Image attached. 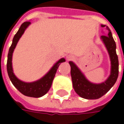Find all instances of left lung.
I'll use <instances>...</instances> for the list:
<instances>
[{"label":"left lung","instance_id":"1","mask_svg":"<svg viewBox=\"0 0 124 124\" xmlns=\"http://www.w3.org/2000/svg\"><path fill=\"white\" fill-rule=\"evenodd\" d=\"M31 24V22H29V21L23 23L22 25L20 26L19 30L18 31L16 34H15L13 38L12 43L10 47L8 54V59H7V72H8V75L9 76L10 80L12 82V84L20 92L24 94V96L33 97V98H40V97H42L44 95H45L50 90V87H51L52 83V81L54 80V76H55V74L56 72L57 69L58 68V66L60 64V63L64 62L63 60H64L63 58L59 59L53 65L51 69L49 70L48 72H47V74H46L40 79L32 82H23V81L19 80L15 76L13 72V69H12V54H13L14 50L16 48V46L19 39L24 34L26 28ZM52 57L53 58V59L52 58ZM58 59V56H57L55 55L52 56V59L57 60Z\"/></svg>","mask_w":124,"mask_h":124}]
</instances>
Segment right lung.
I'll use <instances>...</instances> for the list:
<instances>
[{"mask_svg": "<svg viewBox=\"0 0 124 124\" xmlns=\"http://www.w3.org/2000/svg\"><path fill=\"white\" fill-rule=\"evenodd\" d=\"M109 34L111 33L108 34L109 36V38H108V41L105 42L111 60V72L108 78L105 82L100 84H93L89 82L77 66L72 62H69L71 67L72 79L74 80L73 82L76 84L74 87L75 92L83 98L88 100L100 98L109 91L117 80L119 73L118 58L116 52L115 51L116 49H114V42L112 37H110L111 36ZM111 41H113V42L112 43ZM63 62H65V60H63Z\"/></svg>", "mask_w": 124, "mask_h": 124, "instance_id": "add662e5", "label": "right lung"}]
</instances>
